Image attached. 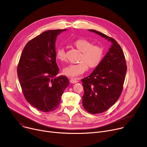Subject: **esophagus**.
<instances>
[{"instance_id":"34e87169","label":"esophagus","mask_w":147,"mask_h":147,"mask_svg":"<svg viewBox=\"0 0 147 147\" xmlns=\"http://www.w3.org/2000/svg\"><path fill=\"white\" fill-rule=\"evenodd\" d=\"M79 82L78 81L77 79H76V78H70V83L74 84V83H77Z\"/></svg>"}]
</instances>
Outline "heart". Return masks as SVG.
<instances>
[{"label": "heart", "instance_id": "obj_1", "mask_svg": "<svg viewBox=\"0 0 147 147\" xmlns=\"http://www.w3.org/2000/svg\"><path fill=\"white\" fill-rule=\"evenodd\" d=\"M73 45L77 50L82 53L79 64H70L64 68L63 73L70 77H77L84 73L87 69L96 67L101 62L104 51L103 48L99 45H93V43L85 39H79L75 41ZM56 56L61 62L66 61L65 53L63 48H58Z\"/></svg>", "mask_w": 147, "mask_h": 147}]
</instances>
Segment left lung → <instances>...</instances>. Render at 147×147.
<instances>
[{"instance_id": "1", "label": "left lung", "mask_w": 147, "mask_h": 147, "mask_svg": "<svg viewBox=\"0 0 147 147\" xmlns=\"http://www.w3.org/2000/svg\"><path fill=\"white\" fill-rule=\"evenodd\" d=\"M88 30L112 43L100 64L82 80L84 91L83 106L89 113L96 114L107 111L119 99L127 67L122 48L113 38L93 29Z\"/></svg>"}]
</instances>
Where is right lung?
I'll use <instances>...</instances> for the list:
<instances>
[{
    "mask_svg": "<svg viewBox=\"0 0 147 147\" xmlns=\"http://www.w3.org/2000/svg\"><path fill=\"white\" fill-rule=\"evenodd\" d=\"M66 30L47 31L32 39L25 46L19 61L18 77L25 99L42 112L57 109L69 85L67 77H54L59 73L56 63V38Z\"/></svg>",
    "mask_w": 147,
    "mask_h": 147,
    "instance_id": "right-lung-1",
    "label": "right lung"
}]
</instances>
